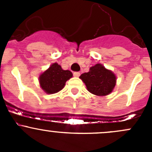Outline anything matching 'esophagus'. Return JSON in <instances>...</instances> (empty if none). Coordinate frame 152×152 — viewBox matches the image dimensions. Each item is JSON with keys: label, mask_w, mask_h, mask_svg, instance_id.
I'll return each mask as SVG.
<instances>
[{"label": "esophagus", "mask_w": 152, "mask_h": 152, "mask_svg": "<svg viewBox=\"0 0 152 152\" xmlns=\"http://www.w3.org/2000/svg\"><path fill=\"white\" fill-rule=\"evenodd\" d=\"M73 76H76V77H79V76H80V73H79V72H74V73H73Z\"/></svg>", "instance_id": "obj_1"}]
</instances>
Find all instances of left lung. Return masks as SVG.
<instances>
[{"label":"left lung","mask_w":152,"mask_h":152,"mask_svg":"<svg viewBox=\"0 0 152 152\" xmlns=\"http://www.w3.org/2000/svg\"><path fill=\"white\" fill-rule=\"evenodd\" d=\"M79 78L83 81L90 93L99 96L111 93L116 84L115 75L102 64H96L91 67L89 72L82 73Z\"/></svg>","instance_id":"8db88e82"}]
</instances>
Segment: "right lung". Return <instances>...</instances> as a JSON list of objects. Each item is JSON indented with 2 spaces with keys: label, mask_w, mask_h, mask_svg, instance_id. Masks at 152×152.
<instances>
[{
  "label": "right lung",
  "mask_w": 152,
  "mask_h": 152,
  "mask_svg": "<svg viewBox=\"0 0 152 152\" xmlns=\"http://www.w3.org/2000/svg\"><path fill=\"white\" fill-rule=\"evenodd\" d=\"M72 76L70 70H64L57 63H53L39 76V85L48 94H53L60 91Z\"/></svg>",
  "instance_id": "1"
}]
</instances>
